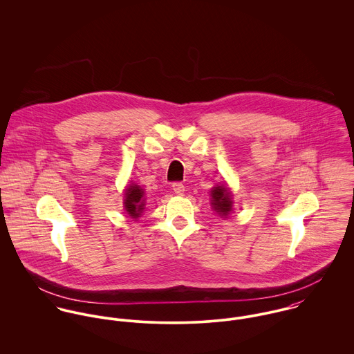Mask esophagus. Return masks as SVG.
<instances>
[{"label": "esophagus", "mask_w": 354, "mask_h": 354, "mask_svg": "<svg viewBox=\"0 0 354 354\" xmlns=\"http://www.w3.org/2000/svg\"><path fill=\"white\" fill-rule=\"evenodd\" d=\"M171 188H173L174 194H177V195H183L184 191H185V187H184L181 183H173Z\"/></svg>", "instance_id": "esophagus-1"}]
</instances>
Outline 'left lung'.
Masks as SVG:
<instances>
[{
	"label": "left lung",
	"instance_id": "left-lung-1",
	"mask_svg": "<svg viewBox=\"0 0 354 354\" xmlns=\"http://www.w3.org/2000/svg\"><path fill=\"white\" fill-rule=\"evenodd\" d=\"M211 196H212L214 209L222 214V216H226L232 211V196L225 185L215 187L211 191Z\"/></svg>",
	"mask_w": 354,
	"mask_h": 354
}]
</instances>
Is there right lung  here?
Masks as SVG:
<instances>
[{
  "instance_id": "add662e5",
  "label": "right lung",
  "mask_w": 354,
  "mask_h": 354,
  "mask_svg": "<svg viewBox=\"0 0 354 354\" xmlns=\"http://www.w3.org/2000/svg\"><path fill=\"white\" fill-rule=\"evenodd\" d=\"M143 189L138 185H129L125 192V209L132 218H138L145 207V198Z\"/></svg>"
}]
</instances>
